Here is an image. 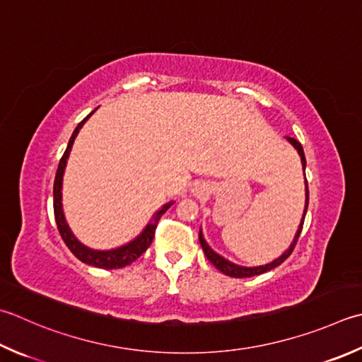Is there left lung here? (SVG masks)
<instances>
[{
    "label": "left lung",
    "instance_id": "left-lung-1",
    "mask_svg": "<svg viewBox=\"0 0 362 362\" xmlns=\"http://www.w3.org/2000/svg\"><path fill=\"white\" fill-rule=\"evenodd\" d=\"M287 139H288V143L292 144V146L296 148V151H298L300 157H301L303 168H306V157H304L303 146H301L295 138L287 136ZM308 205H309V188H308V180H306V207H304V215H303V219H301V224H300V228H298V232H296V235H295V238H293V243L290 245L288 250H287L284 254H282L281 257L273 260L272 264L260 265V267H240V265L232 264V262L226 260L224 257H221V256H219V254H216L214 250H211V247H210L207 243H205V240H204V237H202V232H199V242H201V246H202V250H204V254H205V256H207V259L211 262V264H214V265L218 268L219 272L224 273V274H228V276H232V278H251V276H257V274H262V273H265V272H268V270H273V268L281 265L282 262H284V260L290 256V254L293 252L295 245H296V242H298L300 233H301V230H303L304 216H306Z\"/></svg>",
    "mask_w": 362,
    "mask_h": 362
}]
</instances>
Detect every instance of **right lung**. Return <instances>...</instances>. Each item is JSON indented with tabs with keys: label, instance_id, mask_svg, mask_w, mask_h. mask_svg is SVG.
<instances>
[{
	"label": "right lung",
	"instance_id": "add662e5",
	"mask_svg": "<svg viewBox=\"0 0 362 362\" xmlns=\"http://www.w3.org/2000/svg\"><path fill=\"white\" fill-rule=\"evenodd\" d=\"M95 111V110H94ZM92 111V112H94ZM90 112V115H92ZM89 115V116H90ZM84 117L80 124L76 125V129L74 130L72 136L69 139V144L66 152H64L62 158L59 161V166H58V171H56V177H54V187H53V209H54V219H56V226H58V230L61 233V237L64 240V243L67 245V247L70 251H72L74 256L76 259H80L81 262L92 267H97V268H105V270H112V268H124L127 265L133 264L134 260H136L141 254H144L147 251V247L151 246L152 240L155 237V229H157V224H158V219L161 218V215L165 214V211L171 207L173 202L166 204L165 207H163L157 215L153 216V223L147 224V228L143 230V233L138 238H134L133 242L127 243L120 247H116V250H110V251H95V250H90V247H86L84 245H81L78 240L75 238V235L72 232H70L69 226L66 223V218H64L62 214V202H61V188H62V175H64V169H66V163L69 158V153H70V148H72L74 141L76 138L78 132L83 127V124L86 122L89 119Z\"/></svg>",
	"mask_w": 362,
	"mask_h": 362
}]
</instances>
